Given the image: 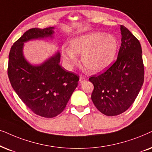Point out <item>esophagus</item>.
I'll return each mask as SVG.
<instances>
[{
	"mask_svg": "<svg viewBox=\"0 0 152 152\" xmlns=\"http://www.w3.org/2000/svg\"><path fill=\"white\" fill-rule=\"evenodd\" d=\"M86 80H87L86 77H84V76H80V79H79L80 83H84Z\"/></svg>",
	"mask_w": 152,
	"mask_h": 152,
	"instance_id": "1",
	"label": "esophagus"
}]
</instances>
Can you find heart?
Masks as SVG:
<instances>
[{"label":"heart","mask_w":152,"mask_h":152,"mask_svg":"<svg viewBox=\"0 0 152 152\" xmlns=\"http://www.w3.org/2000/svg\"><path fill=\"white\" fill-rule=\"evenodd\" d=\"M118 50V42L114 36L102 32H94L79 36L70 42V49L62 52L66 65L77 64L76 55L81 56L83 65L91 72L98 73L108 68L114 61Z\"/></svg>","instance_id":"b5f03b06"}]
</instances>
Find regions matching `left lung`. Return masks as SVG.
<instances>
[{
    "label": "left lung",
    "instance_id": "8db88e82",
    "mask_svg": "<svg viewBox=\"0 0 152 152\" xmlns=\"http://www.w3.org/2000/svg\"><path fill=\"white\" fill-rule=\"evenodd\" d=\"M122 44L117 60L99 74L89 78L94 85L91 98L107 116L122 114L135 102L144 82L145 68L139 40L120 25Z\"/></svg>",
    "mask_w": 152,
    "mask_h": 152
}]
</instances>
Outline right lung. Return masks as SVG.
Instances as JSON below:
<instances>
[{
    "label": "right lung",
    "mask_w": 152,
    "mask_h": 152,
    "mask_svg": "<svg viewBox=\"0 0 152 152\" xmlns=\"http://www.w3.org/2000/svg\"><path fill=\"white\" fill-rule=\"evenodd\" d=\"M53 28H34L27 30L10 49L7 75L21 100L35 114L51 118L60 114L78 86L79 76L66 72L60 65V55L40 66H32L24 59V42L51 36Z\"/></svg>",
    "instance_id": "obj_1"
}]
</instances>
